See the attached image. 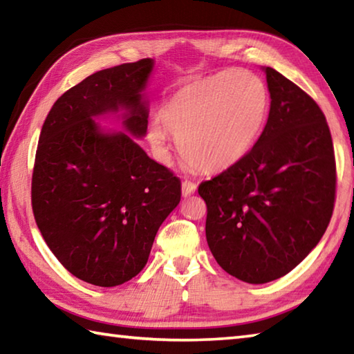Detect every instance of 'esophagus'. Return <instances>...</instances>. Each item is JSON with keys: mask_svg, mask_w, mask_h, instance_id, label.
Instances as JSON below:
<instances>
[{"mask_svg": "<svg viewBox=\"0 0 354 354\" xmlns=\"http://www.w3.org/2000/svg\"><path fill=\"white\" fill-rule=\"evenodd\" d=\"M195 192H196V184L192 183V181H187V179H185V181L183 183V196L187 198V196L193 195Z\"/></svg>", "mask_w": 354, "mask_h": 354, "instance_id": "esophagus-1", "label": "esophagus"}]
</instances>
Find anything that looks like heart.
Wrapping results in <instances>:
<instances>
[{"label": "heart", "instance_id": "b5f03b06", "mask_svg": "<svg viewBox=\"0 0 354 354\" xmlns=\"http://www.w3.org/2000/svg\"><path fill=\"white\" fill-rule=\"evenodd\" d=\"M268 112V90L248 71H223L187 82L149 126L151 147L169 159L170 136L187 162L205 171L232 167L258 141Z\"/></svg>", "mask_w": 354, "mask_h": 354}]
</instances>
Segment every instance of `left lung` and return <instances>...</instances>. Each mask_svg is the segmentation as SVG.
Instances as JSON below:
<instances>
[{
    "label": "left lung",
    "mask_w": 354,
    "mask_h": 354,
    "mask_svg": "<svg viewBox=\"0 0 354 354\" xmlns=\"http://www.w3.org/2000/svg\"><path fill=\"white\" fill-rule=\"evenodd\" d=\"M264 72L272 102L261 136L245 158L198 189L210 252L228 274L248 283L281 278L313 250L336 195L322 110L274 68Z\"/></svg>",
    "instance_id": "8db88e82"
}]
</instances>
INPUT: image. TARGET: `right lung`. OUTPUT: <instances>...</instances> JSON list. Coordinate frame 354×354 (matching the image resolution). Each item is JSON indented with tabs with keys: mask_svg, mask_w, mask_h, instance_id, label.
Masks as SVG:
<instances>
[{
	"mask_svg": "<svg viewBox=\"0 0 354 354\" xmlns=\"http://www.w3.org/2000/svg\"><path fill=\"white\" fill-rule=\"evenodd\" d=\"M153 59L87 76L59 96L41 129L32 209L52 253L76 278L98 287L130 281L147 264L158 228L181 201L179 178L124 131L93 118L126 110L122 126L142 138V90Z\"/></svg>",
	"mask_w": 354,
	"mask_h": 354,
	"instance_id": "obj_1",
	"label": "right lung"
}]
</instances>
